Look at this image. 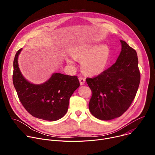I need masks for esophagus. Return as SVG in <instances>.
Segmentation results:
<instances>
[{
    "instance_id": "34e87169",
    "label": "esophagus",
    "mask_w": 155,
    "mask_h": 155,
    "mask_svg": "<svg viewBox=\"0 0 155 155\" xmlns=\"http://www.w3.org/2000/svg\"><path fill=\"white\" fill-rule=\"evenodd\" d=\"M78 79H79L80 84L81 85H83L84 84V83H85V78L83 77H80L78 78Z\"/></svg>"
}]
</instances>
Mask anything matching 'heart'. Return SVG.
<instances>
[{
    "label": "heart",
    "instance_id": "heart-1",
    "mask_svg": "<svg viewBox=\"0 0 155 155\" xmlns=\"http://www.w3.org/2000/svg\"><path fill=\"white\" fill-rule=\"evenodd\" d=\"M73 57L82 61V68L87 74L94 75L102 72L105 68L109 58V50L107 46L102 45L96 47L89 45H80L74 49ZM69 64L74 61L68 59Z\"/></svg>",
    "mask_w": 155,
    "mask_h": 155
}]
</instances>
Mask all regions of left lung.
I'll return each mask as SVG.
<instances>
[{"label":"left lung","instance_id":"obj_1","mask_svg":"<svg viewBox=\"0 0 155 155\" xmlns=\"http://www.w3.org/2000/svg\"><path fill=\"white\" fill-rule=\"evenodd\" d=\"M121 51L115 64L96 77L87 78L92 91L91 114L102 120L121 116L134 101L140 81L136 51L120 40Z\"/></svg>","mask_w":155,"mask_h":155}]
</instances>
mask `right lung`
<instances>
[{
    "instance_id": "obj_1",
    "label": "right lung",
    "mask_w": 155,
    "mask_h": 155,
    "mask_svg": "<svg viewBox=\"0 0 155 155\" xmlns=\"http://www.w3.org/2000/svg\"><path fill=\"white\" fill-rule=\"evenodd\" d=\"M16 53L13 61V82L18 98L27 111L33 117L47 121H56L67 113L69 99L80 86L77 76L53 74L46 82L34 84L22 75Z\"/></svg>"
}]
</instances>
